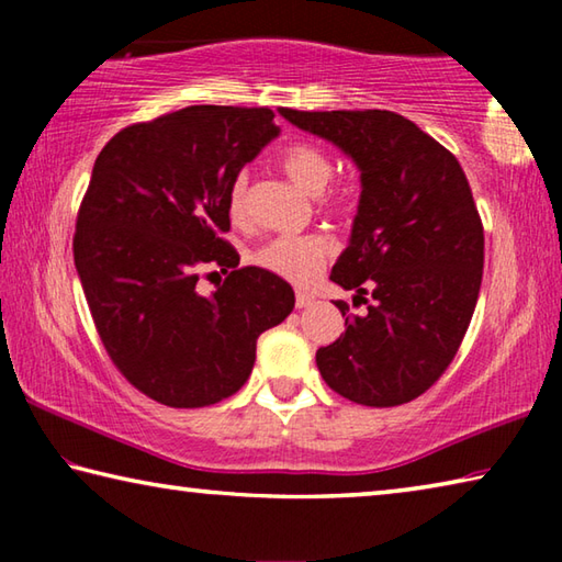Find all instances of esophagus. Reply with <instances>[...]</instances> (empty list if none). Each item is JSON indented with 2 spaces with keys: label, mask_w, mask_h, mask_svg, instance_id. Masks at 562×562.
<instances>
[{
  "label": "esophagus",
  "mask_w": 562,
  "mask_h": 562,
  "mask_svg": "<svg viewBox=\"0 0 562 562\" xmlns=\"http://www.w3.org/2000/svg\"><path fill=\"white\" fill-rule=\"evenodd\" d=\"M312 302H315V297H312L310 292H297V294H294V304H297V310L310 307Z\"/></svg>",
  "instance_id": "obj_1"
}]
</instances>
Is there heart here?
Instances as JSON below:
<instances>
[{
    "instance_id": "obj_1",
    "label": "heart",
    "mask_w": 562,
    "mask_h": 562,
    "mask_svg": "<svg viewBox=\"0 0 562 562\" xmlns=\"http://www.w3.org/2000/svg\"><path fill=\"white\" fill-rule=\"evenodd\" d=\"M280 166L284 170V176L310 195H319L322 190L329 186L331 176H335V160H331V156L325 148L307 144V140H297V144H290L284 148L280 154ZM322 203L331 207V211H351L357 203V193L351 188H331L327 193H322ZM227 211H231V217L235 223H240L245 217V176H237L231 190H227ZM331 252H335V243L322 233L284 235L262 243L258 250L252 252V262L272 274H280L284 280L302 284L315 278L322 265L331 258Z\"/></svg>"
}]
</instances>
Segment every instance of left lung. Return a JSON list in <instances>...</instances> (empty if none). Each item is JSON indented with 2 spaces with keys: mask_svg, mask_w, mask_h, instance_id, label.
<instances>
[{
  "mask_svg": "<svg viewBox=\"0 0 562 562\" xmlns=\"http://www.w3.org/2000/svg\"><path fill=\"white\" fill-rule=\"evenodd\" d=\"M355 160L359 207L329 280L372 293L364 315L317 349L329 389L364 406L422 396L459 351L483 278V225L459 160L394 111L280 109ZM341 317L347 302H335Z\"/></svg>",
  "mask_w": 562,
  "mask_h": 562,
  "instance_id": "8db88e82",
  "label": "left lung"
}]
</instances>
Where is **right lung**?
Here are the masks:
<instances>
[{"label":"right lung","instance_id":"1","mask_svg":"<svg viewBox=\"0 0 562 562\" xmlns=\"http://www.w3.org/2000/svg\"><path fill=\"white\" fill-rule=\"evenodd\" d=\"M270 109L188 106L119 131L93 164L74 235V262L93 325L128 382L173 408H201L240 389L265 329L294 292L262 268H237L223 240L227 190L278 138ZM203 267L228 274L211 299Z\"/></svg>","mask_w":562,"mask_h":562}]
</instances>
